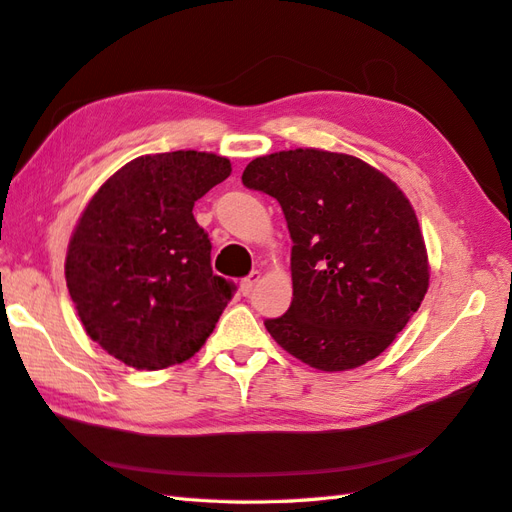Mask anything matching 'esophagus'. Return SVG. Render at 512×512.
Segmentation results:
<instances>
[{
  "mask_svg": "<svg viewBox=\"0 0 512 512\" xmlns=\"http://www.w3.org/2000/svg\"><path fill=\"white\" fill-rule=\"evenodd\" d=\"M261 281V272H257V270H253L251 275L248 277H244L242 281H240V292L246 296V294H251L253 290H255V285Z\"/></svg>",
  "mask_w": 512,
  "mask_h": 512,
  "instance_id": "obj_1",
  "label": "esophagus"
}]
</instances>
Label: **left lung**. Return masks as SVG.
I'll return each mask as SVG.
<instances>
[{
	"mask_svg": "<svg viewBox=\"0 0 512 512\" xmlns=\"http://www.w3.org/2000/svg\"><path fill=\"white\" fill-rule=\"evenodd\" d=\"M242 183L279 200L292 237V303L266 320L268 334L325 373L384 353L430 288L417 213L397 183L320 148L257 157Z\"/></svg>",
	"mask_w": 512,
	"mask_h": 512,
	"instance_id": "obj_1",
	"label": "left lung"
}]
</instances>
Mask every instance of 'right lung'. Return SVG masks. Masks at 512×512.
Returning <instances> with one entry per match:
<instances>
[{"label": "right lung", "instance_id": "right-lung-1", "mask_svg": "<svg viewBox=\"0 0 512 512\" xmlns=\"http://www.w3.org/2000/svg\"><path fill=\"white\" fill-rule=\"evenodd\" d=\"M231 174L213 152L144 154L106 178L65 257L87 336L137 371L181 364L207 342L233 283L213 275L194 202Z\"/></svg>", "mask_w": 512, "mask_h": 512}]
</instances>
